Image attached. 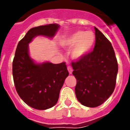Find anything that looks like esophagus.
Listing matches in <instances>:
<instances>
[{"label":"esophagus","mask_w":130,"mask_h":130,"mask_svg":"<svg viewBox=\"0 0 130 130\" xmlns=\"http://www.w3.org/2000/svg\"><path fill=\"white\" fill-rule=\"evenodd\" d=\"M68 70L70 74H72V72H73V68L71 66H68Z\"/></svg>","instance_id":"obj_1"}]
</instances>
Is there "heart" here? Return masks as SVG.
I'll list each match as a JSON object with an SVG mask.
<instances>
[{"label": "heart", "instance_id": "obj_1", "mask_svg": "<svg viewBox=\"0 0 130 130\" xmlns=\"http://www.w3.org/2000/svg\"><path fill=\"white\" fill-rule=\"evenodd\" d=\"M95 36L91 31H77L69 36H64L60 40V44L64 48L70 49L71 56L75 60L83 58L94 43Z\"/></svg>", "mask_w": 130, "mask_h": 130}]
</instances>
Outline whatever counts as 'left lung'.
<instances>
[{"label": "left lung", "mask_w": 130, "mask_h": 130, "mask_svg": "<svg viewBox=\"0 0 130 130\" xmlns=\"http://www.w3.org/2000/svg\"><path fill=\"white\" fill-rule=\"evenodd\" d=\"M96 43L93 51L72 62L77 84L75 92L82 105L96 107L102 105L115 88L118 62L109 40L95 27Z\"/></svg>", "instance_id": "obj_1"}]
</instances>
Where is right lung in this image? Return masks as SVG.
<instances>
[{"mask_svg":"<svg viewBox=\"0 0 130 130\" xmlns=\"http://www.w3.org/2000/svg\"><path fill=\"white\" fill-rule=\"evenodd\" d=\"M58 28L57 24H49L30 28L15 53L12 74L16 91L25 104L36 109H47L57 104L69 73L65 62L34 64L28 55V44L36 36L53 37Z\"/></svg>","mask_w":130,"mask_h":130,"instance_id":"add662e5","label":"right lung"}]
</instances>
